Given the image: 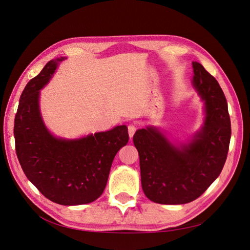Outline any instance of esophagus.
Returning a JSON list of instances; mask_svg holds the SVG:
<instances>
[{
  "mask_svg": "<svg viewBox=\"0 0 250 250\" xmlns=\"http://www.w3.org/2000/svg\"><path fill=\"white\" fill-rule=\"evenodd\" d=\"M135 130H137V127H135V125H133V124L128 125V134H129L130 138L133 137Z\"/></svg>",
  "mask_w": 250,
  "mask_h": 250,
  "instance_id": "esophagus-1",
  "label": "esophagus"
}]
</instances>
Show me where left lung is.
Returning a JSON list of instances; mask_svg holds the SVG:
<instances>
[{
    "instance_id": "1",
    "label": "left lung",
    "mask_w": 250,
    "mask_h": 250,
    "mask_svg": "<svg viewBox=\"0 0 250 250\" xmlns=\"http://www.w3.org/2000/svg\"><path fill=\"white\" fill-rule=\"evenodd\" d=\"M193 85L206 105L201 129L188 144L174 146L155 127L137 130L141 181L147 198L161 204L188 203L220 175L231 135L228 102L218 81L193 62Z\"/></svg>"
}]
</instances>
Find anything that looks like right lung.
<instances>
[{"label":"right lung","instance_id":"add662e5","mask_svg":"<svg viewBox=\"0 0 250 250\" xmlns=\"http://www.w3.org/2000/svg\"><path fill=\"white\" fill-rule=\"evenodd\" d=\"M63 59L51 60L27 83L20 98L13 132L21 167L37 190L55 203L78 206L102 195L113 158L129 135L125 125L78 140L57 139L48 131L40 112V89Z\"/></svg>","mask_w":250,"mask_h":250}]
</instances>
